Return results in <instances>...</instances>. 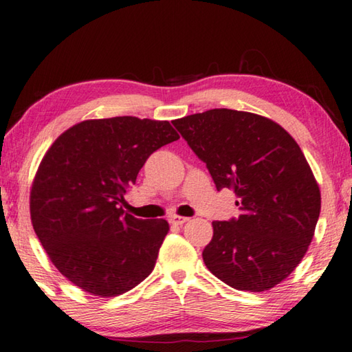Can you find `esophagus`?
Segmentation results:
<instances>
[{
	"label": "esophagus",
	"mask_w": 352,
	"mask_h": 352,
	"mask_svg": "<svg viewBox=\"0 0 352 352\" xmlns=\"http://www.w3.org/2000/svg\"><path fill=\"white\" fill-rule=\"evenodd\" d=\"M190 220L188 217H179V215H173L170 217V223L171 224H176V226H182L184 223H187Z\"/></svg>",
	"instance_id": "obj_1"
}]
</instances>
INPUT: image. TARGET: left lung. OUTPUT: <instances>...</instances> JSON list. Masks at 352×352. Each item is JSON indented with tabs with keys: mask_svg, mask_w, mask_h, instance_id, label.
Masks as SVG:
<instances>
[{
	"mask_svg": "<svg viewBox=\"0 0 352 352\" xmlns=\"http://www.w3.org/2000/svg\"><path fill=\"white\" fill-rule=\"evenodd\" d=\"M173 124L217 190L232 188L239 198V218L212 223L206 267L232 289H273L302 261L320 217V187L301 148L282 126L251 112L210 109Z\"/></svg>",
	"mask_w": 352,
	"mask_h": 352,
	"instance_id": "left-lung-1",
	"label": "left lung"
}]
</instances>
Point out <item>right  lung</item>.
<instances>
[{
  "instance_id": "obj_1",
  "label": "right lung",
  "mask_w": 352,
  "mask_h": 352,
  "mask_svg": "<svg viewBox=\"0 0 352 352\" xmlns=\"http://www.w3.org/2000/svg\"><path fill=\"white\" fill-rule=\"evenodd\" d=\"M179 138L168 122L113 117L72 126L34 177L32 228L54 267L84 292L112 298L154 270L165 220L124 214V193L146 159Z\"/></svg>"
}]
</instances>
